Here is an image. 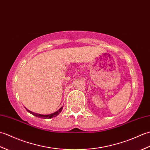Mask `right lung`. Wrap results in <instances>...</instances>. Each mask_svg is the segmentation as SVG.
<instances>
[{
  "label": "right lung",
  "mask_w": 150,
  "mask_h": 150,
  "mask_svg": "<svg viewBox=\"0 0 150 150\" xmlns=\"http://www.w3.org/2000/svg\"><path fill=\"white\" fill-rule=\"evenodd\" d=\"M62 108H63V106L60 108L58 111H56V112L53 113H52V114H50V115H40V114L36 113H33V112H32V111L28 110V109H26V110L28 111V112L30 113L31 114H32L33 115H35V116H36V117H39V118H41V119H51V118L55 117H56L57 115H59L60 112H61Z\"/></svg>",
  "instance_id": "right-lung-1"
}]
</instances>
